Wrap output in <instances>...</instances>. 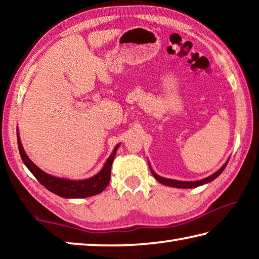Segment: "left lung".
I'll use <instances>...</instances> for the list:
<instances>
[{
    "label": "left lung",
    "mask_w": 259,
    "mask_h": 259,
    "mask_svg": "<svg viewBox=\"0 0 259 259\" xmlns=\"http://www.w3.org/2000/svg\"><path fill=\"white\" fill-rule=\"evenodd\" d=\"M229 160L227 159V161L225 162L224 164H223V166L221 169H218L216 172L210 175L209 177L207 178H203V179H200V181H193V182H183V181H176V179H170V178H164V177H161L157 175L154 170L152 169V166L150 164V169H151V172L153 176H154V178L156 179L157 182L161 183L162 185H165V186H170V187H177V188H194V187H198V186H202L204 185V184H208L210 182H212L213 179H216L219 175H221L223 171H224V169L226 168L227 163H229Z\"/></svg>",
    "instance_id": "8db88e82"
}]
</instances>
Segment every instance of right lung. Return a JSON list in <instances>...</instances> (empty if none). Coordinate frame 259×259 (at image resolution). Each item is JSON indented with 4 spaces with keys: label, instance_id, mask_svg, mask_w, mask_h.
Masks as SVG:
<instances>
[{
    "label": "right lung",
    "instance_id": "1",
    "mask_svg": "<svg viewBox=\"0 0 259 259\" xmlns=\"http://www.w3.org/2000/svg\"><path fill=\"white\" fill-rule=\"evenodd\" d=\"M17 142H18V148L19 153L23 160L24 164L27 166L30 172L34 175V177L40 182L47 190L55 193V194L61 196V198L66 199H82V198H89L96 194L102 193L105 188L107 187L109 179H111V168L114 157H115L117 148L120 147L119 143L114 147L111 155L104 163V166L100 169V171L95 175V176L87 178V179H67V178H60L52 176V175L47 174L43 171L42 169L33 163V161L29 159L28 155L21 144L19 131L17 129Z\"/></svg>",
    "mask_w": 259,
    "mask_h": 259
}]
</instances>
